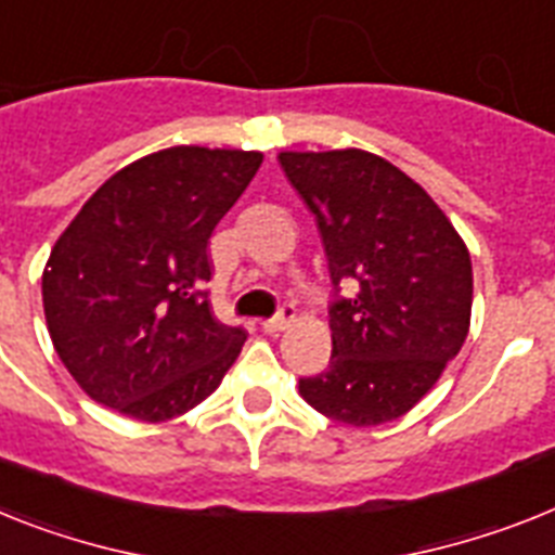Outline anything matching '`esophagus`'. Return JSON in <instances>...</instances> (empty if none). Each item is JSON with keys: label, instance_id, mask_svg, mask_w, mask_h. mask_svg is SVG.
I'll list each match as a JSON object with an SVG mask.
<instances>
[{"label": "esophagus", "instance_id": "34e87169", "mask_svg": "<svg viewBox=\"0 0 555 555\" xmlns=\"http://www.w3.org/2000/svg\"><path fill=\"white\" fill-rule=\"evenodd\" d=\"M292 320H295V306L286 304V306H281V311H278V318L263 320V323H260V328H263V332H267V334H281L283 328L292 326Z\"/></svg>", "mask_w": 555, "mask_h": 555}]
</instances>
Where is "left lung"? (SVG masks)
Returning <instances> with one entry per match:
<instances>
[{"label":"left lung","mask_w":555,"mask_h":555,"mask_svg":"<svg viewBox=\"0 0 555 555\" xmlns=\"http://www.w3.org/2000/svg\"><path fill=\"white\" fill-rule=\"evenodd\" d=\"M318 221L328 274L332 360L300 397L337 423H391L431 391L468 337L474 272L460 232L402 169L365 150L281 153Z\"/></svg>","instance_id":"left-lung-1"}]
</instances>
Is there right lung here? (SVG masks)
Returning <instances> with one entry per match:
<instances>
[{
    "label": "right lung",
    "instance_id": "obj_1",
    "mask_svg": "<svg viewBox=\"0 0 555 555\" xmlns=\"http://www.w3.org/2000/svg\"><path fill=\"white\" fill-rule=\"evenodd\" d=\"M263 153L169 146L109 176L50 249V340L90 400L141 423L221 386L246 332L215 320L206 244Z\"/></svg>",
    "mask_w": 555,
    "mask_h": 555
}]
</instances>
